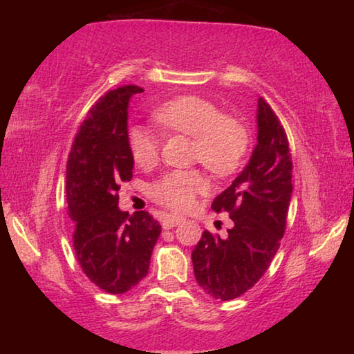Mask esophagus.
I'll use <instances>...</instances> for the list:
<instances>
[{"instance_id": "obj_1", "label": "esophagus", "mask_w": 354, "mask_h": 354, "mask_svg": "<svg viewBox=\"0 0 354 354\" xmlns=\"http://www.w3.org/2000/svg\"><path fill=\"white\" fill-rule=\"evenodd\" d=\"M184 218L179 217V215H171V214H165L162 217V227L165 230H170V227H175L179 223H183Z\"/></svg>"}]
</instances>
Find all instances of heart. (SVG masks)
Instances as JSON below:
<instances>
[{"label":"heart","mask_w":354,"mask_h":354,"mask_svg":"<svg viewBox=\"0 0 354 354\" xmlns=\"http://www.w3.org/2000/svg\"><path fill=\"white\" fill-rule=\"evenodd\" d=\"M162 133L184 134L194 139L192 159L215 176L234 173L248 153L250 134L241 120L223 113L214 101L198 95H183L165 101L151 112ZM127 143L134 162L148 169L159 159V140L142 127H131ZM209 187L200 170H173L149 185V195L171 211H185Z\"/></svg>","instance_id":"obj_1"}]
</instances>
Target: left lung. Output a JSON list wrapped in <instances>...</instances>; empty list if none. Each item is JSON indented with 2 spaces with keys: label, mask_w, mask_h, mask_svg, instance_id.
<instances>
[{
  "label": "left lung",
  "mask_w": 354,
  "mask_h": 354,
  "mask_svg": "<svg viewBox=\"0 0 354 354\" xmlns=\"http://www.w3.org/2000/svg\"><path fill=\"white\" fill-rule=\"evenodd\" d=\"M292 196V158L284 127L262 97L257 103V145L250 162L212 203L232 220L226 237L203 231L192 251L196 283L227 301L259 281L284 236Z\"/></svg>",
  "instance_id": "1"
}]
</instances>
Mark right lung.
Here are the masks:
<instances>
[{"label": "right lung", "mask_w": 354, "mask_h": 354, "mask_svg": "<svg viewBox=\"0 0 354 354\" xmlns=\"http://www.w3.org/2000/svg\"><path fill=\"white\" fill-rule=\"evenodd\" d=\"M137 86L106 92L77 128L67 160L65 201L75 221L73 248L82 272L107 293H124L147 277L160 225L145 211L118 209L120 184L131 181L134 160L128 103Z\"/></svg>", "instance_id": "obj_1"}]
</instances>
